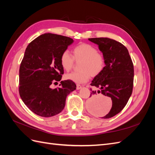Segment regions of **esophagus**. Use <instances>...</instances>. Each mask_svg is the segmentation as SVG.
I'll use <instances>...</instances> for the list:
<instances>
[{
  "label": "esophagus",
  "instance_id": "obj_1",
  "mask_svg": "<svg viewBox=\"0 0 155 155\" xmlns=\"http://www.w3.org/2000/svg\"><path fill=\"white\" fill-rule=\"evenodd\" d=\"M81 85H79V84H77L76 85V89L77 90H79V89H80V88H81Z\"/></svg>",
  "mask_w": 155,
  "mask_h": 155
}]
</instances>
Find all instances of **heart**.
I'll return each mask as SVG.
<instances>
[{
  "mask_svg": "<svg viewBox=\"0 0 155 155\" xmlns=\"http://www.w3.org/2000/svg\"><path fill=\"white\" fill-rule=\"evenodd\" d=\"M74 60L81 61L79 66L80 71L67 74L64 78L76 83H85L91 76H98L104 71L106 65L105 56L98 52L95 46L87 43H80L74 46L72 55L68 50L63 51L61 54L60 63L66 71L72 69Z\"/></svg>",
  "mask_w": 155,
  "mask_h": 155,
  "instance_id": "1",
  "label": "heart"
}]
</instances>
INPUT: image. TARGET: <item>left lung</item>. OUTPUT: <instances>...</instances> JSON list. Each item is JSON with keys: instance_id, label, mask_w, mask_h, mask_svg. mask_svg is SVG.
Masks as SVG:
<instances>
[{"instance_id": "left-lung-1", "label": "left lung", "mask_w": 155, "mask_h": 155, "mask_svg": "<svg viewBox=\"0 0 155 155\" xmlns=\"http://www.w3.org/2000/svg\"><path fill=\"white\" fill-rule=\"evenodd\" d=\"M97 44L105 56L106 65L104 71L93 79L91 86L99 88L97 92L91 89V98L87 107L91 112L100 110L101 96L110 97L112 106L110 112L101 118L107 119L120 112L129 100L133 92L134 66L128 50L120 42L109 38L88 39Z\"/></svg>"}]
</instances>
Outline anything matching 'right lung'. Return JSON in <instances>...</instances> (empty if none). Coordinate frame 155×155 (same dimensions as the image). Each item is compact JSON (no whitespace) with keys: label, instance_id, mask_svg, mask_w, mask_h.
Returning a JSON list of instances; mask_svg holds the SVG:
<instances>
[{"label":"right lung","instance_id":"right-lung-1","mask_svg":"<svg viewBox=\"0 0 155 155\" xmlns=\"http://www.w3.org/2000/svg\"><path fill=\"white\" fill-rule=\"evenodd\" d=\"M73 43L70 37L54 34H42L28 45L19 68L18 91L22 101L34 113L51 117L61 112L67 95L76 85L61 81L60 87L51 85L61 81L64 70L60 56Z\"/></svg>","mask_w":155,"mask_h":155}]
</instances>
